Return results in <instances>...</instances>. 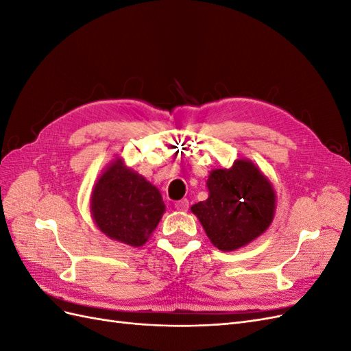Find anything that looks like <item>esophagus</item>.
I'll return each mask as SVG.
<instances>
[{
    "label": "esophagus",
    "mask_w": 351,
    "mask_h": 351,
    "mask_svg": "<svg viewBox=\"0 0 351 351\" xmlns=\"http://www.w3.org/2000/svg\"><path fill=\"white\" fill-rule=\"evenodd\" d=\"M177 210H187L189 209V200L187 199H182V200H177L174 204Z\"/></svg>",
    "instance_id": "34e87169"
}]
</instances>
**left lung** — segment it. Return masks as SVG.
<instances>
[{"label": "left lung", "mask_w": 351, "mask_h": 351, "mask_svg": "<svg viewBox=\"0 0 351 351\" xmlns=\"http://www.w3.org/2000/svg\"><path fill=\"white\" fill-rule=\"evenodd\" d=\"M206 200L192 206L206 236L219 250H236L259 237L275 214V192L269 180L247 159L231 168L212 169Z\"/></svg>", "instance_id": "obj_1"}]
</instances>
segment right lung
<instances>
[{
    "label": "right lung",
    "mask_w": 351,
    "mask_h": 351,
    "mask_svg": "<svg viewBox=\"0 0 351 351\" xmlns=\"http://www.w3.org/2000/svg\"><path fill=\"white\" fill-rule=\"evenodd\" d=\"M90 210L105 236L141 247L162 218L165 205L154 184L117 159L95 184Z\"/></svg>",
    "instance_id": "1"
}]
</instances>
